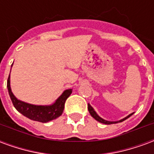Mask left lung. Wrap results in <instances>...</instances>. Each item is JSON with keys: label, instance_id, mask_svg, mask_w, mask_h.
<instances>
[{"label": "left lung", "instance_id": "1", "mask_svg": "<svg viewBox=\"0 0 154 154\" xmlns=\"http://www.w3.org/2000/svg\"><path fill=\"white\" fill-rule=\"evenodd\" d=\"M87 108H88V110H89V113L91 114V116H92L94 119H97V121H99V122L102 123V124H106V125H111V124H116V123H118V122H122V121H124L125 119H128L129 116H131L133 115V114H130L129 116H127V117H125V119H121V120H119V121H116V122H111V121H106V120H105V119H101L100 116H98V115H97V114L96 113V111L94 110L93 108L91 106L90 104H88V106H87Z\"/></svg>", "mask_w": 154, "mask_h": 154}]
</instances>
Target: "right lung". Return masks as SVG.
I'll return each instance as SVG.
<instances>
[{"mask_svg": "<svg viewBox=\"0 0 154 154\" xmlns=\"http://www.w3.org/2000/svg\"><path fill=\"white\" fill-rule=\"evenodd\" d=\"M7 88H8L9 95L11 99V101L14 106L20 113L23 116H26L29 119L38 122L46 123L56 119L63 114L64 110V105L66 102L68 97L72 93V89L64 91V92L56 102L53 104L52 106H35L31 104L25 103L21 100H18L16 97L13 95L10 86V75H9L8 80H7Z\"/></svg>", "mask_w": 154, "mask_h": 154, "instance_id": "obj_1", "label": "right lung"}]
</instances>
